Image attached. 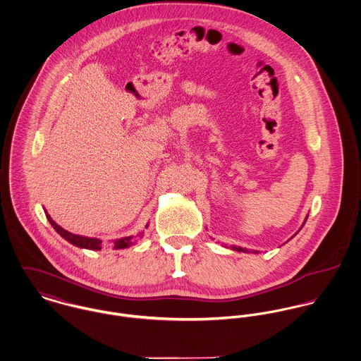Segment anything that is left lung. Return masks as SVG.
Wrapping results in <instances>:
<instances>
[{"label":"left lung","instance_id":"left-lung-1","mask_svg":"<svg viewBox=\"0 0 361 361\" xmlns=\"http://www.w3.org/2000/svg\"><path fill=\"white\" fill-rule=\"evenodd\" d=\"M306 220H307V217H306ZM306 223V221H305ZM305 223H303V226H305ZM233 249H235V250H238V252H246V249H242V247H237V246H233Z\"/></svg>","mask_w":361,"mask_h":361}]
</instances>
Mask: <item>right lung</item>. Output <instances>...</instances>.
I'll use <instances>...</instances> for the list:
<instances>
[{"label":"right lung","instance_id":"1","mask_svg":"<svg viewBox=\"0 0 361 361\" xmlns=\"http://www.w3.org/2000/svg\"><path fill=\"white\" fill-rule=\"evenodd\" d=\"M47 219L48 221L51 223V226L54 227V230L68 242H71L72 245L75 246H79V247H84V249H91V250H101V246H102V240H98V238H88V237H82V235H76V234H72L66 230H63L61 226H58L49 214H47ZM140 238V235L137 237H124L121 240H115V249H124V247H128L130 245H133L135 240Z\"/></svg>","mask_w":361,"mask_h":361}]
</instances>
